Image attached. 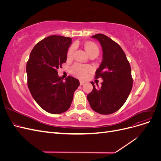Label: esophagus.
<instances>
[{
	"label": "esophagus",
	"instance_id": "esophagus-1",
	"mask_svg": "<svg viewBox=\"0 0 161 161\" xmlns=\"http://www.w3.org/2000/svg\"><path fill=\"white\" fill-rule=\"evenodd\" d=\"M85 83V82L84 81H82V80H80V85H82Z\"/></svg>",
	"mask_w": 161,
	"mask_h": 161
}]
</instances>
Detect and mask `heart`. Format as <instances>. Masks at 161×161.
<instances>
[{"label": "heart", "mask_w": 161, "mask_h": 161, "mask_svg": "<svg viewBox=\"0 0 161 161\" xmlns=\"http://www.w3.org/2000/svg\"><path fill=\"white\" fill-rule=\"evenodd\" d=\"M75 49V46L73 45L70 48L69 51H68L67 56L68 58H71L72 56L73 53H74ZM85 49L86 51V52L90 55L91 53H95L98 54L99 53V47L97 46L93 43L91 42H87L85 45ZM92 70V68L89 66L87 65H83L80 64H75L73 65L70 71L73 74L76 75L78 77L80 78V79H85L88 75L89 73Z\"/></svg>", "instance_id": "obj_1"}]
</instances>
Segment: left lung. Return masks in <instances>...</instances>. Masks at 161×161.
<instances>
[{
    "instance_id": "left-lung-1",
    "label": "left lung",
    "mask_w": 161,
    "mask_h": 161,
    "mask_svg": "<svg viewBox=\"0 0 161 161\" xmlns=\"http://www.w3.org/2000/svg\"><path fill=\"white\" fill-rule=\"evenodd\" d=\"M103 50V60L95 72V79L103 80L101 86L87 95L91 108L100 114L108 115L119 110L127 100L133 85L131 67L120 46L103 34L92 36Z\"/></svg>"
}]
</instances>
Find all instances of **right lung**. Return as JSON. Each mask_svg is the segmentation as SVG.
<instances>
[{"label": "right lung", "instance_id": "1", "mask_svg": "<svg viewBox=\"0 0 161 161\" xmlns=\"http://www.w3.org/2000/svg\"><path fill=\"white\" fill-rule=\"evenodd\" d=\"M70 37L51 36L34 46L27 62V85L37 103L52 114L69 109L79 80L69 76L63 80L57 70L66 61Z\"/></svg>", "mask_w": 161, "mask_h": 161}]
</instances>
